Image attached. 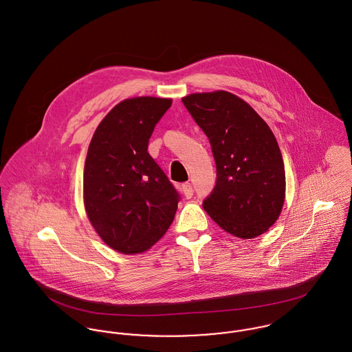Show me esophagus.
Returning <instances> with one entry per match:
<instances>
[{"instance_id":"34e87169","label":"esophagus","mask_w":352,"mask_h":352,"mask_svg":"<svg viewBox=\"0 0 352 352\" xmlns=\"http://www.w3.org/2000/svg\"><path fill=\"white\" fill-rule=\"evenodd\" d=\"M182 191H183V195H184L187 199L192 198V195H194V190H192V186H191L190 183H184V184L182 186Z\"/></svg>"}]
</instances>
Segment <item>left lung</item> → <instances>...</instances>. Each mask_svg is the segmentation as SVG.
<instances>
[{"instance_id": "1", "label": "left lung", "mask_w": 352, "mask_h": 352, "mask_svg": "<svg viewBox=\"0 0 352 352\" xmlns=\"http://www.w3.org/2000/svg\"><path fill=\"white\" fill-rule=\"evenodd\" d=\"M182 100L208 137L217 165V184L203 208L239 239L265 233L286 198L285 164L274 133L247 101L230 92L191 94Z\"/></svg>"}]
</instances>
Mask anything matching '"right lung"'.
Here are the masks:
<instances>
[{"instance_id": "obj_1", "label": "right lung", "mask_w": 352, "mask_h": 352, "mask_svg": "<svg viewBox=\"0 0 352 352\" xmlns=\"http://www.w3.org/2000/svg\"><path fill=\"white\" fill-rule=\"evenodd\" d=\"M172 99L141 96L116 104L101 120L84 166V206L113 251L151 250L173 222L179 194L148 153L151 133Z\"/></svg>"}]
</instances>
